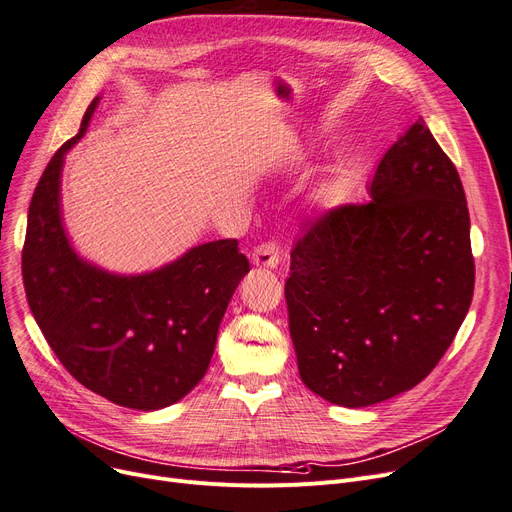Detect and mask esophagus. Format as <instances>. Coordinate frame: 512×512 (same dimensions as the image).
Here are the masks:
<instances>
[{"label": "esophagus", "mask_w": 512, "mask_h": 512, "mask_svg": "<svg viewBox=\"0 0 512 512\" xmlns=\"http://www.w3.org/2000/svg\"><path fill=\"white\" fill-rule=\"evenodd\" d=\"M281 256H279V243L275 239L269 241H262L260 245H256L254 252H252V262L256 267H271L275 269L279 264Z\"/></svg>", "instance_id": "1"}]
</instances>
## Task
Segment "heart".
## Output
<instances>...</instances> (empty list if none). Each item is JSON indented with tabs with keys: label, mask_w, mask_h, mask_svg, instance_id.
<instances>
[{
	"label": "heart",
	"mask_w": 512,
	"mask_h": 512,
	"mask_svg": "<svg viewBox=\"0 0 512 512\" xmlns=\"http://www.w3.org/2000/svg\"><path fill=\"white\" fill-rule=\"evenodd\" d=\"M355 191V176L349 163H338L330 170L315 191V199L319 201V206L334 210L349 203Z\"/></svg>",
	"instance_id": "b5f03b06"
}]
</instances>
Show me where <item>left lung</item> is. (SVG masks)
I'll return each mask as SVG.
<instances>
[{"label": "left lung", "instance_id": "obj_1", "mask_svg": "<svg viewBox=\"0 0 512 512\" xmlns=\"http://www.w3.org/2000/svg\"><path fill=\"white\" fill-rule=\"evenodd\" d=\"M370 197L319 216L285 281L300 378L344 407L431 374L475 290L466 195L422 117L384 153Z\"/></svg>", "mask_w": 512, "mask_h": 512}]
</instances>
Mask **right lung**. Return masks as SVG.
<instances>
[{
  "label": "right lung",
  "instance_id": "add662e5",
  "mask_svg": "<svg viewBox=\"0 0 512 512\" xmlns=\"http://www.w3.org/2000/svg\"><path fill=\"white\" fill-rule=\"evenodd\" d=\"M39 178L27 218L23 281L31 313L65 370L92 393L132 410H161L206 376L218 327L250 262L237 239L191 248L145 275H115L81 260L60 218L65 153Z\"/></svg>",
  "mask_w": 512,
  "mask_h": 512
}]
</instances>
